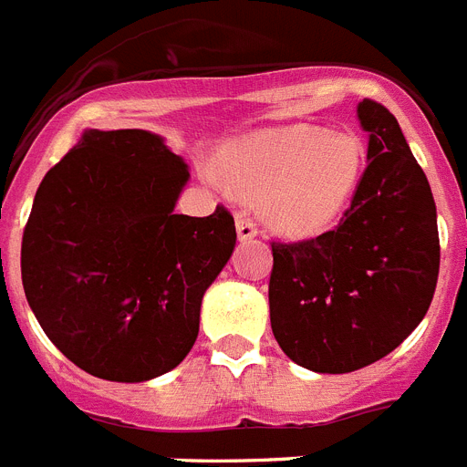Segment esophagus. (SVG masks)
Returning a JSON list of instances; mask_svg holds the SVG:
<instances>
[{"instance_id": "1", "label": "esophagus", "mask_w": 467, "mask_h": 467, "mask_svg": "<svg viewBox=\"0 0 467 467\" xmlns=\"http://www.w3.org/2000/svg\"><path fill=\"white\" fill-rule=\"evenodd\" d=\"M236 231L241 241H253V238L257 236L255 222H253L245 212H238L236 214Z\"/></svg>"}]
</instances>
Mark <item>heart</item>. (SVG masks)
<instances>
[{
	"label": "heart",
	"instance_id": "obj_1",
	"mask_svg": "<svg viewBox=\"0 0 467 467\" xmlns=\"http://www.w3.org/2000/svg\"><path fill=\"white\" fill-rule=\"evenodd\" d=\"M363 142L315 126L265 130L226 150L224 176L245 195H265L267 219L310 234L341 217L363 176Z\"/></svg>",
	"mask_w": 467,
	"mask_h": 467
}]
</instances>
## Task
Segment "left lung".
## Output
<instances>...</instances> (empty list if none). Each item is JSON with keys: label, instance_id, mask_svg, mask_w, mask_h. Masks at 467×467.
Segmentation results:
<instances>
[{"label": "left lung", "instance_id": "obj_1", "mask_svg": "<svg viewBox=\"0 0 467 467\" xmlns=\"http://www.w3.org/2000/svg\"><path fill=\"white\" fill-rule=\"evenodd\" d=\"M368 169L331 231L272 243L269 319L300 368L344 375L389 356L422 322L439 276L437 205L394 114L358 104Z\"/></svg>", "mask_w": 467, "mask_h": 467}]
</instances>
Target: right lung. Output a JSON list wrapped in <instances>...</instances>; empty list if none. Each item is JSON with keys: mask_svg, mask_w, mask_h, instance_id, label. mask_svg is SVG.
Listing matches in <instances>:
<instances>
[{"mask_svg": "<svg viewBox=\"0 0 467 467\" xmlns=\"http://www.w3.org/2000/svg\"><path fill=\"white\" fill-rule=\"evenodd\" d=\"M188 164L140 129L86 130L35 192L21 243L30 310L57 348L109 381H148L188 356L229 262L226 207L173 214Z\"/></svg>", "mask_w": 467, "mask_h": 467, "instance_id": "1", "label": "right lung"}]
</instances>
